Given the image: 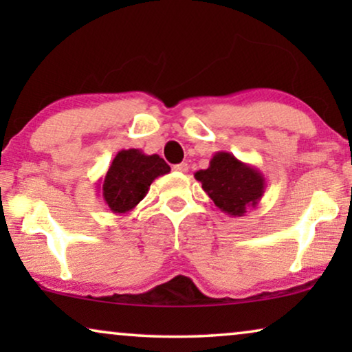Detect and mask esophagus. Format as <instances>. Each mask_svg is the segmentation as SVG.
Here are the masks:
<instances>
[{"mask_svg":"<svg viewBox=\"0 0 352 352\" xmlns=\"http://www.w3.org/2000/svg\"><path fill=\"white\" fill-rule=\"evenodd\" d=\"M173 170L177 171V173H187V171H189V165H187V163H184V162L177 163V165L173 166Z\"/></svg>","mask_w":352,"mask_h":352,"instance_id":"esophagus-1","label":"esophagus"}]
</instances>
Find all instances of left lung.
I'll return each mask as SVG.
<instances>
[{
  "mask_svg": "<svg viewBox=\"0 0 352 352\" xmlns=\"http://www.w3.org/2000/svg\"><path fill=\"white\" fill-rule=\"evenodd\" d=\"M201 189L214 205L229 216H245L254 208L266 190L263 173L248 163L240 162L229 152H216L206 170L195 173Z\"/></svg>",
  "mask_w": 352,
  "mask_h": 352,
  "instance_id": "8db88e82",
  "label": "left lung"
}]
</instances>
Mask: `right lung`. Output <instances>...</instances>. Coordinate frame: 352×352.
Here are the masks:
<instances>
[{"label": "right lung", "instance_id": "obj_1", "mask_svg": "<svg viewBox=\"0 0 352 352\" xmlns=\"http://www.w3.org/2000/svg\"><path fill=\"white\" fill-rule=\"evenodd\" d=\"M170 170L166 162L157 153L147 155L139 148H128L115 155L98 186H102V199L110 211L124 214L147 195L151 184L158 176L166 175Z\"/></svg>", "mask_w": 352, "mask_h": 352}]
</instances>
